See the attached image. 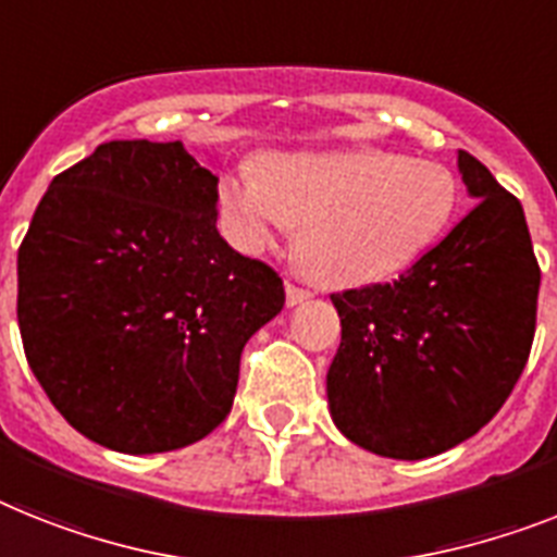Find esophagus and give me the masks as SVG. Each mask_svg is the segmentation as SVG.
<instances>
[{"label":"esophagus","mask_w":557,"mask_h":557,"mask_svg":"<svg viewBox=\"0 0 557 557\" xmlns=\"http://www.w3.org/2000/svg\"><path fill=\"white\" fill-rule=\"evenodd\" d=\"M307 298H312L310 289H305V287H298V284H289V282H287V305H289V307L305 305Z\"/></svg>","instance_id":"1"}]
</instances>
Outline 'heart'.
I'll return each instance as SVG.
<instances>
[{"label": "heart", "mask_w": 557, "mask_h": 557, "mask_svg": "<svg viewBox=\"0 0 557 557\" xmlns=\"http://www.w3.org/2000/svg\"><path fill=\"white\" fill-rule=\"evenodd\" d=\"M461 185L438 162L389 150H319L242 164L222 182L230 233L247 252L296 233L298 259L327 287H364L412 268L453 224Z\"/></svg>", "instance_id": "1"}]
</instances>
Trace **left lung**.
<instances>
[{
	"label": "left lung",
	"instance_id": "obj_1",
	"mask_svg": "<svg viewBox=\"0 0 557 557\" xmlns=\"http://www.w3.org/2000/svg\"><path fill=\"white\" fill-rule=\"evenodd\" d=\"M475 201L395 282L333 293L342 344L327 372L335 426L384 458L421 461L472 438L521 379L541 268L521 201L458 150Z\"/></svg>",
	"mask_w": 557,
	"mask_h": 557
}]
</instances>
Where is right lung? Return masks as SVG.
<instances>
[{
    "label": "right lung",
    "mask_w": 557,
    "mask_h": 557,
    "mask_svg": "<svg viewBox=\"0 0 557 557\" xmlns=\"http://www.w3.org/2000/svg\"><path fill=\"white\" fill-rule=\"evenodd\" d=\"M219 178L182 141H104L59 173L20 247L27 364L85 438L182 449L227 418L284 284L215 230Z\"/></svg>",
    "instance_id": "1"
}]
</instances>
